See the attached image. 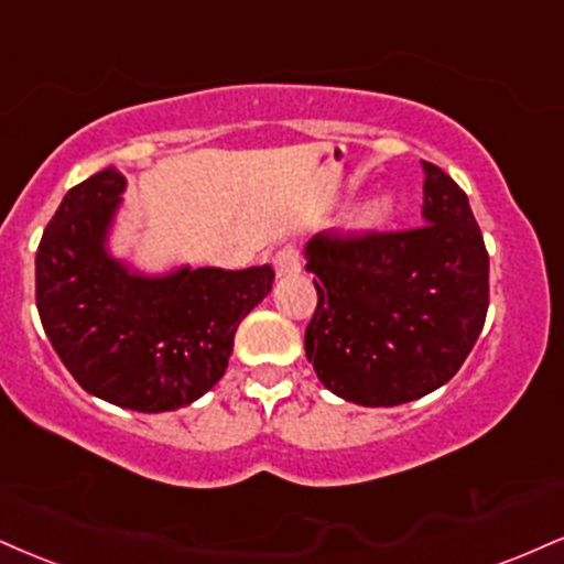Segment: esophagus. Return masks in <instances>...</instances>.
Segmentation results:
<instances>
[{
  "label": "esophagus",
  "instance_id": "esophagus-1",
  "mask_svg": "<svg viewBox=\"0 0 564 564\" xmlns=\"http://www.w3.org/2000/svg\"><path fill=\"white\" fill-rule=\"evenodd\" d=\"M273 268L278 275H296L302 270V257L300 249L294 243H283L281 249L273 254Z\"/></svg>",
  "mask_w": 564,
  "mask_h": 564
}]
</instances>
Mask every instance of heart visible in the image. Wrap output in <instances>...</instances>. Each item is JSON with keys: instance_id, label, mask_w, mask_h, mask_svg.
<instances>
[{"instance_id": "1", "label": "heart", "mask_w": 564, "mask_h": 564, "mask_svg": "<svg viewBox=\"0 0 564 564\" xmlns=\"http://www.w3.org/2000/svg\"><path fill=\"white\" fill-rule=\"evenodd\" d=\"M391 209V202L386 199V196H376V199H370L368 205L359 209L357 217L359 223H365V226H376V223H381L386 215H389Z\"/></svg>"}]
</instances>
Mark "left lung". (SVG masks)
<instances>
[{"label": "left lung", "instance_id": "1", "mask_svg": "<svg viewBox=\"0 0 564 564\" xmlns=\"http://www.w3.org/2000/svg\"><path fill=\"white\" fill-rule=\"evenodd\" d=\"M423 226L312 236L317 289L304 351L325 389L362 406L436 391L484 330L488 252L467 194L423 162Z\"/></svg>", "mask_w": 564, "mask_h": 564}]
</instances>
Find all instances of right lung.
<instances>
[{"label":"right lung","mask_w":564,"mask_h":564,"mask_svg":"<svg viewBox=\"0 0 564 564\" xmlns=\"http://www.w3.org/2000/svg\"><path fill=\"white\" fill-rule=\"evenodd\" d=\"M126 178L107 167L65 194L36 252V307L78 386L135 412L192 404L228 368L236 328L273 268L133 275L105 249Z\"/></svg>","instance_id":"right-lung-1"}]
</instances>
